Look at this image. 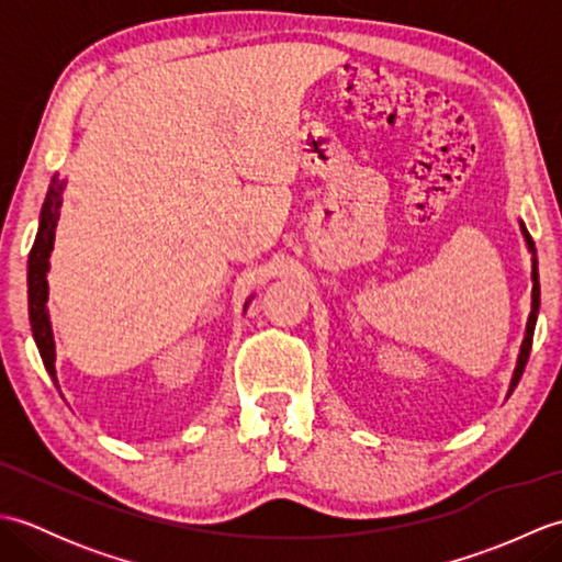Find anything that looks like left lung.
I'll return each instance as SVG.
<instances>
[{
	"mask_svg": "<svg viewBox=\"0 0 562 562\" xmlns=\"http://www.w3.org/2000/svg\"><path fill=\"white\" fill-rule=\"evenodd\" d=\"M521 234L527 238V246L531 250V282H533V290H531V314L527 321V333H524V340H521V350L517 357V367H515V374H512L509 381V391L507 396H512V391L517 389L519 379L524 374V367L529 362V352H531V340H533V328H536V318H539V306H541V284H539V260H536V246H533V238L527 232V226L521 224Z\"/></svg>",
	"mask_w": 562,
	"mask_h": 562,
	"instance_id": "8db88e82",
	"label": "left lung"
}]
</instances>
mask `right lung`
I'll return each mask as SVG.
<instances>
[{
  "label": "right lung",
  "mask_w": 562,
  "mask_h": 562,
  "mask_svg": "<svg viewBox=\"0 0 562 562\" xmlns=\"http://www.w3.org/2000/svg\"><path fill=\"white\" fill-rule=\"evenodd\" d=\"M63 190L65 183L59 181L57 176H53L50 188H47V195L43 202V212H41V224H38V234H35L33 248L29 254V318H31V328H33V338L35 345H38L43 364L47 372H50L53 381L55 379V342H53V328H50V318H47V268H50V250L55 241V226L59 220V205H63Z\"/></svg>",
  "instance_id": "add662e5"
}]
</instances>
